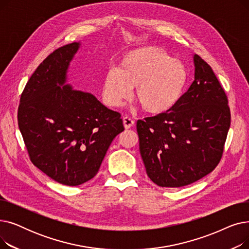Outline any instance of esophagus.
I'll use <instances>...</instances> for the list:
<instances>
[{
  "label": "esophagus",
  "mask_w": 249,
  "mask_h": 249,
  "mask_svg": "<svg viewBox=\"0 0 249 249\" xmlns=\"http://www.w3.org/2000/svg\"><path fill=\"white\" fill-rule=\"evenodd\" d=\"M123 124H124V127H125L126 129H129V128H131V127L134 125V120L132 119L131 117L125 116V117L123 118Z\"/></svg>",
  "instance_id": "esophagus-1"
}]
</instances>
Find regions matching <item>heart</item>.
Returning <instances> with one entry per match:
<instances>
[{
  "instance_id": "heart-1",
  "label": "heart",
  "mask_w": 249,
  "mask_h": 249,
  "mask_svg": "<svg viewBox=\"0 0 249 249\" xmlns=\"http://www.w3.org/2000/svg\"><path fill=\"white\" fill-rule=\"evenodd\" d=\"M187 80V69L179 59L158 47H142L127 52L118 68L105 74L102 97L107 106L119 107L135 88V99L143 111L160 114L175 106Z\"/></svg>"
}]
</instances>
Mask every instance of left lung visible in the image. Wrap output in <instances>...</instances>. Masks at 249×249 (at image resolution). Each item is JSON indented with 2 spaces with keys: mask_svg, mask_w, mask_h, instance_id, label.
Masks as SVG:
<instances>
[{
  "mask_svg": "<svg viewBox=\"0 0 249 249\" xmlns=\"http://www.w3.org/2000/svg\"><path fill=\"white\" fill-rule=\"evenodd\" d=\"M195 81L166 112L136 124L148 178L179 188L213 172L223 155L231 122L228 98L213 70L194 55Z\"/></svg>",
  "mask_w": 249,
  "mask_h": 249,
  "instance_id": "left-lung-1",
  "label": "left lung"
}]
</instances>
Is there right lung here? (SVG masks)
<instances>
[{"instance_id": "1", "label": "right lung", "mask_w": 249, "mask_h": 249, "mask_svg": "<svg viewBox=\"0 0 249 249\" xmlns=\"http://www.w3.org/2000/svg\"><path fill=\"white\" fill-rule=\"evenodd\" d=\"M78 47V42L63 45L39 64L18 107L31 162L50 178L72 187L97 175L111 142L124 131L120 113L89 93L60 87Z\"/></svg>"}]
</instances>
